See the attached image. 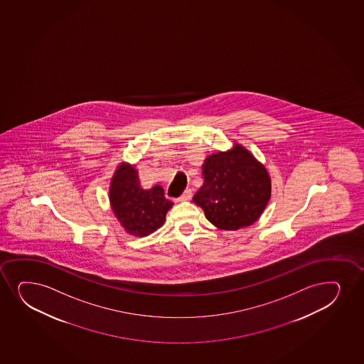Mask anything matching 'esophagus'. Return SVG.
Listing matches in <instances>:
<instances>
[{
    "label": "esophagus",
    "mask_w": 364,
    "mask_h": 364,
    "mask_svg": "<svg viewBox=\"0 0 364 364\" xmlns=\"http://www.w3.org/2000/svg\"><path fill=\"white\" fill-rule=\"evenodd\" d=\"M192 198V191L191 189H186L183 194L178 198V201H187Z\"/></svg>",
    "instance_id": "esophagus-1"
}]
</instances>
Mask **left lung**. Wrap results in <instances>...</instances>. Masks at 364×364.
I'll return each mask as SVG.
<instances>
[{"mask_svg": "<svg viewBox=\"0 0 364 364\" xmlns=\"http://www.w3.org/2000/svg\"><path fill=\"white\" fill-rule=\"evenodd\" d=\"M201 168L204 183L193 201L213 226L238 230L259 220L271 199V177L245 146L209 155Z\"/></svg>", "mask_w": 364, "mask_h": 364, "instance_id": "1", "label": "left lung"}]
</instances>
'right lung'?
<instances>
[{"label": "right lung", "mask_w": 364, "mask_h": 364, "mask_svg": "<svg viewBox=\"0 0 364 364\" xmlns=\"http://www.w3.org/2000/svg\"><path fill=\"white\" fill-rule=\"evenodd\" d=\"M109 201L126 233L139 238L163 226L167 211L173 205L164 196L161 186L143 188L137 168L125 161L117 165L112 177Z\"/></svg>", "instance_id": "add662e5"}]
</instances>
